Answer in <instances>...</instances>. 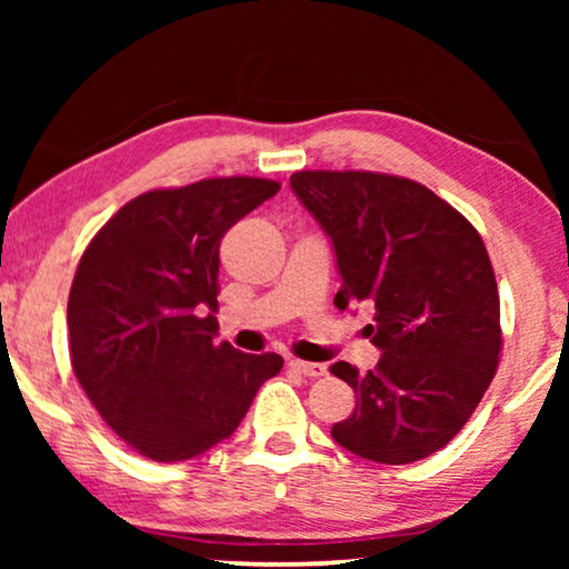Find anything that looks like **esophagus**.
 I'll use <instances>...</instances> for the list:
<instances>
[{
	"label": "esophagus",
	"instance_id": "obj_1",
	"mask_svg": "<svg viewBox=\"0 0 569 569\" xmlns=\"http://www.w3.org/2000/svg\"><path fill=\"white\" fill-rule=\"evenodd\" d=\"M290 368H292V370H298L300 376H306V378H321V376H326V365H323V362L290 360Z\"/></svg>",
	"mask_w": 569,
	"mask_h": 569
}]
</instances>
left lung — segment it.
<instances>
[{"label": "left lung", "instance_id": "left-lung-1", "mask_svg": "<svg viewBox=\"0 0 569 569\" xmlns=\"http://www.w3.org/2000/svg\"><path fill=\"white\" fill-rule=\"evenodd\" d=\"M290 186L331 238L333 306H376V370L331 372L357 407L331 438L376 463H411L469 422L500 362V295L485 240L461 212L409 178L300 170Z\"/></svg>", "mask_w": 569, "mask_h": 569}]
</instances>
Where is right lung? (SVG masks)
Instances as JSON below:
<instances>
[{"mask_svg": "<svg viewBox=\"0 0 569 569\" xmlns=\"http://www.w3.org/2000/svg\"><path fill=\"white\" fill-rule=\"evenodd\" d=\"M277 191L251 176L147 191L84 248L67 302L74 376L103 422L152 461L230 438L282 370L274 352L214 341L220 240Z\"/></svg>", "mask_w": 569, "mask_h": 569, "instance_id": "add662e5", "label": "right lung"}]
</instances>
